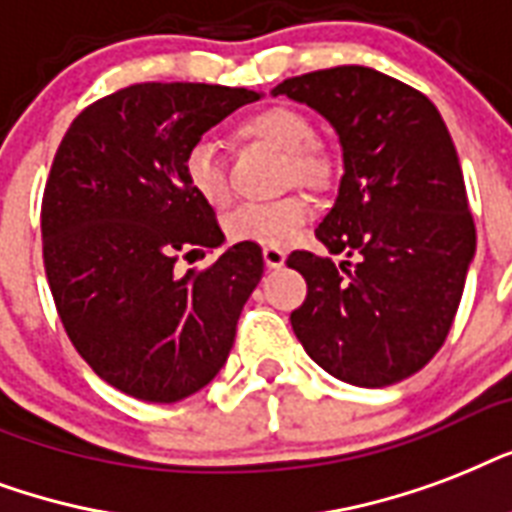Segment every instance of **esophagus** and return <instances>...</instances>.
Returning <instances> with one entry per match:
<instances>
[{"label": "esophagus", "instance_id": "esophagus-1", "mask_svg": "<svg viewBox=\"0 0 512 512\" xmlns=\"http://www.w3.org/2000/svg\"><path fill=\"white\" fill-rule=\"evenodd\" d=\"M264 264H267L269 269L283 267L285 251H280V248H275V245H267V248H264Z\"/></svg>", "mask_w": 512, "mask_h": 512}]
</instances>
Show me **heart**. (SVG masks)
<instances>
[{"mask_svg": "<svg viewBox=\"0 0 512 512\" xmlns=\"http://www.w3.org/2000/svg\"><path fill=\"white\" fill-rule=\"evenodd\" d=\"M315 128L307 114L291 106H269L248 114L237 125V138L259 141L285 152L283 181L320 189L331 178V157L315 141ZM186 186L211 208H224L232 197L227 162L211 141H197L184 154ZM310 205L299 194L275 202H248L229 213L227 235L240 243L285 245L304 227Z\"/></svg>", "mask_w": 512, "mask_h": 512, "instance_id": "heart-1", "label": "heart"}]
</instances>
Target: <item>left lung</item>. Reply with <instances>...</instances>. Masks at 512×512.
<instances>
[{
  "instance_id": "left-lung-1",
  "label": "left lung",
  "mask_w": 512,
  "mask_h": 512,
  "mask_svg": "<svg viewBox=\"0 0 512 512\" xmlns=\"http://www.w3.org/2000/svg\"><path fill=\"white\" fill-rule=\"evenodd\" d=\"M272 95L307 104L336 130L344 176L315 235L328 253L360 256L355 267L288 256L307 280L293 334L342 382L387 387L417 374L446 342L475 256L446 122L427 95L368 66L291 77Z\"/></svg>"
}]
</instances>
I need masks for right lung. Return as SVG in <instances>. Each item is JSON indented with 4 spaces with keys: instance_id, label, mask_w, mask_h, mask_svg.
<instances>
[{
    "instance_id": "add662e5",
    "label": "right lung",
    "mask_w": 512,
    "mask_h": 512,
    "mask_svg": "<svg viewBox=\"0 0 512 512\" xmlns=\"http://www.w3.org/2000/svg\"><path fill=\"white\" fill-rule=\"evenodd\" d=\"M259 93L144 82L71 122L42 197V256L55 310L87 366L125 395L176 403L211 382L264 275L256 243L176 272L178 253L216 248L211 205L186 186L184 154Z\"/></svg>"
}]
</instances>
